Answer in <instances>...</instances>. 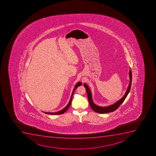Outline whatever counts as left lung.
<instances>
[{
    "label": "left lung",
    "instance_id": "8db88e82",
    "mask_svg": "<svg viewBox=\"0 0 156 156\" xmlns=\"http://www.w3.org/2000/svg\"><path fill=\"white\" fill-rule=\"evenodd\" d=\"M129 85L128 86V88L126 90V92L125 93V95L122 99H120L119 100L115 103L114 104L110 105L109 106L107 107H100L98 106L94 103L92 99V95H91V91L90 90L88 85L87 84L84 83V86L85 87L86 90H87V94L88 96V100L89 103H90V106L91 107V109L95 111L96 112L99 113H107L111 112L113 111H114L115 110L117 109L120 105L123 103V101H125V99L126 98V96L129 93V90L131 89L132 83V72L131 70H129Z\"/></svg>",
    "mask_w": 156,
    "mask_h": 156
}]
</instances>
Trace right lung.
<instances>
[{
  "instance_id": "right-lung-1",
  "label": "right lung",
  "mask_w": 156,
  "mask_h": 156,
  "mask_svg": "<svg viewBox=\"0 0 156 156\" xmlns=\"http://www.w3.org/2000/svg\"><path fill=\"white\" fill-rule=\"evenodd\" d=\"M82 85V83L80 82H78L76 84L75 87H74V90H73V91L72 94V95H71V99H70V100H69V103H68V105L66 106L65 108H63V109L62 110H60V111H58V112H44L45 113H46V114H51V115H58V114H63L64 113L66 112V111H67V110L69 109V106H70V105H71V102H72V100L73 98V94H74V92L75 90L78 87H79V86H80V85Z\"/></svg>"
}]
</instances>
